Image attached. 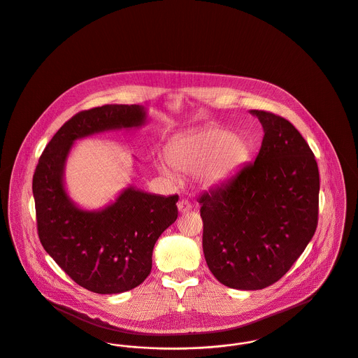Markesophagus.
<instances>
[{
    "mask_svg": "<svg viewBox=\"0 0 358 358\" xmlns=\"http://www.w3.org/2000/svg\"><path fill=\"white\" fill-rule=\"evenodd\" d=\"M191 208H192V205H191L187 199H180V201L178 202V210H179L180 213H189L191 210Z\"/></svg>",
    "mask_w": 358,
    "mask_h": 358,
    "instance_id": "obj_1",
    "label": "esophagus"
}]
</instances>
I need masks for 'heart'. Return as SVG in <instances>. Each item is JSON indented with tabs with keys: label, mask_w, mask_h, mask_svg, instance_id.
<instances>
[{
	"label": "heart",
	"mask_w": 358,
	"mask_h": 358,
	"mask_svg": "<svg viewBox=\"0 0 358 358\" xmlns=\"http://www.w3.org/2000/svg\"><path fill=\"white\" fill-rule=\"evenodd\" d=\"M248 155L247 143L236 134L220 127H209L185 136L168 148L167 163H160L159 169L169 178L176 179V172L196 176L205 186L220 183L232 175Z\"/></svg>",
	"instance_id": "heart-1"
}]
</instances>
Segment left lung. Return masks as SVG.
Listing matches in <instances>:
<instances>
[{"instance_id":"8db88e82","label":"left lung","mask_w":358,"mask_h":358,"mask_svg":"<svg viewBox=\"0 0 358 358\" xmlns=\"http://www.w3.org/2000/svg\"><path fill=\"white\" fill-rule=\"evenodd\" d=\"M250 113L264 133L255 162L198 198L208 267L221 284L241 290L273 285L299 259L317 227L320 189L299 130L275 114Z\"/></svg>"}]
</instances>
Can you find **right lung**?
Masks as SVG:
<instances>
[{
    "mask_svg": "<svg viewBox=\"0 0 358 358\" xmlns=\"http://www.w3.org/2000/svg\"><path fill=\"white\" fill-rule=\"evenodd\" d=\"M146 110L138 104H107L76 114L45 148L32 179L38 235L57 264L99 294L127 292L152 270L160 235L178 218V195L163 196L127 187L100 210L78 208L64 173L73 143L110 130L138 129Z\"/></svg>",
    "mask_w": 358,
    "mask_h": 358,
    "instance_id": "add662e5",
    "label": "right lung"
}]
</instances>
